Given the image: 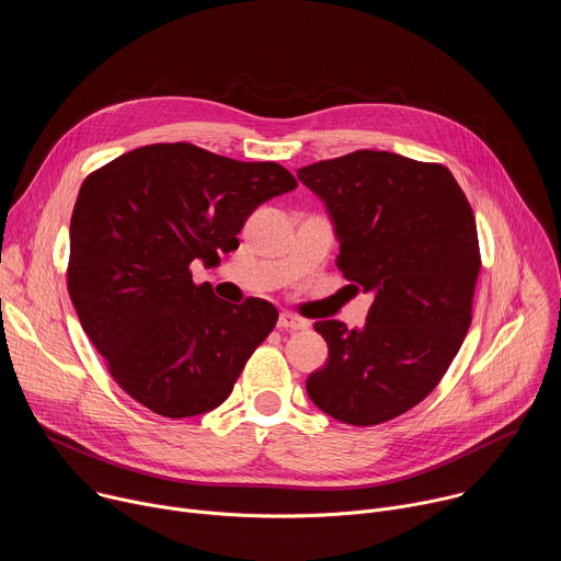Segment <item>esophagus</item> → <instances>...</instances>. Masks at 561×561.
<instances>
[{
	"label": "esophagus",
	"mask_w": 561,
	"mask_h": 561,
	"mask_svg": "<svg viewBox=\"0 0 561 561\" xmlns=\"http://www.w3.org/2000/svg\"><path fill=\"white\" fill-rule=\"evenodd\" d=\"M308 324L304 322L301 317H297V314H293V312H282L279 314V319H277V329H290V331H301V329H306Z\"/></svg>",
	"instance_id": "1"
}]
</instances>
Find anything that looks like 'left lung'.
Instances as JSON below:
<instances>
[{
    "label": "left lung",
    "instance_id": "obj_1",
    "mask_svg": "<svg viewBox=\"0 0 561 561\" xmlns=\"http://www.w3.org/2000/svg\"><path fill=\"white\" fill-rule=\"evenodd\" d=\"M329 208L337 268L373 293L364 329L317 322L329 362L306 379L317 409L375 426L417 407L455 359L472 319L479 257L472 208L442 164L355 150L297 171Z\"/></svg>",
    "mask_w": 561,
    "mask_h": 561
}]
</instances>
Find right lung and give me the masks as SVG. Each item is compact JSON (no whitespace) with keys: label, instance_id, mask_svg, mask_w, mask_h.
Here are the masks:
<instances>
[{"label":"right lung","instance_id":"add662e5","mask_svg":"<svg viewBox=\"0 0 561 561\" xmlns=\"http://www.w3.org/2000/svg\"><path fill=\"white\" fill-rule=\"evenodd\" d=\"M297 186L275 162L150 144L91 173L70 217L68 293L113 379L171 420L217 409L277 324L266 299L228 304L191 264L239 247L251 213Z\"/></svg>","mask_w":561,"mask_h":561}]
</instances>
